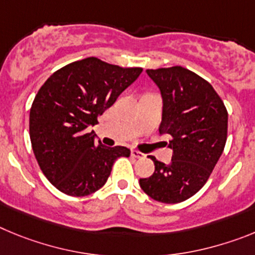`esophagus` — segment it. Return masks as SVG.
I'll list each match as a JSON object with an SVG mask.
<instances>
[{
	"mask_svg": "<svg viewBox=\"0 0 255 255\" xmlns=\"http://www.w3.org/2000/svg\"><path fill=\"white\" fill-rule=\"evenodd\" d=\"M130 155H132L133 157H136V159H143L144 157V153L139 152V151L137 150H130Z\"/></svg>",
	"mask_w": 255,
	"mask_h": 255,
	"instance_id": "obj_1",
	"label": "esophagus"
}]
</instances>
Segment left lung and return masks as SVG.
<instances>
[{
	"label": "left lung",
	"mask_w": 255,
	"mask_h": 255,
	"mask_svg": "<svg viewBox=\"0 0 255 255\" xmlns=\"http://www.w3.org/2000/svg\"><path fill=\"white\" fill-rule=\"evenodd\" d=\"M162 98L159 130L170 137V164L157 161L139 187L152 199L179 203L198 192L210 178L228 138V111L210 82L180 66L146 71Z\"/></svg>",
	"instance_id": "obj_1"
}]
</instances>
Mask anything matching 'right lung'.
Masks as SVG:
<instances>
[{"mask_svg":"<svg viewBox=\"0 0 255 255\" xmlns=\"http://www.w3.org/2000/svg\"><path fill=\"white\" fill-rule=\"evenodd\" d=\"M141 72L89 57L59 68L39 89L29 118L31 147L45 178L62 193H94L107 183L114 161L130 155L125 146L96 142L86 129Z\"/></svg>","mask_w":255,"mask_h":255,"instance_id":"right-lung-1","label":"right lung"}]
</instances>
